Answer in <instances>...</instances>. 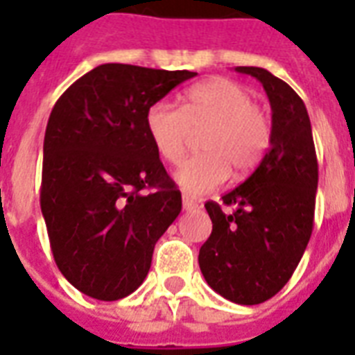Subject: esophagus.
Masks as SVG:
<instances>
[{
	"instance_id": "1",
	"label": "esophagus",
	"mask_w": 355,
	"mask_h": 355,
	"mask_svg": "<svg viewBox=\"0 0 355 355\" xmlns=\"http://www.w3.org/2000/svg\"><path fill=\"white\" fill-rule=\"evenodd\" d=\"M182 206L186 211H191V210H197L199 208V202L195 199H191L189 195H182Z\"/></svg>"
}]
</instances>
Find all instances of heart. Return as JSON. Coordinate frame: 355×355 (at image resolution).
Segmentation results:
<instances>
[{"label":"heart","mask_w":355,"mask_h":355,"mask_svg":"<svg viewBox=\"0 0 355 355\" xmlns=\"http://www.w3.org/2000/svg\"><path fill=\"white\" fill-rule=\"evenodd\" d=\"M145 128L162 160L177 164L191 132H199V155L175 171L186 193L200 195L221 186L232 169L252 171L263 160L272 138L267 114L252 94L232 79L216 77L191 86L182 107L158 101L145 114Z\"/></svg>","instance_id":"obj_1"}]
</instances>
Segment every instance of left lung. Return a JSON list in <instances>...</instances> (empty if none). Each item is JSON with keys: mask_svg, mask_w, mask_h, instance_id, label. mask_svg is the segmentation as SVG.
Instances as JSON below:
<instances>
[{"mask_svg": "<svg viewBox=\"0 0 355 355\" xmlns=\"http://www.w3.org/2000/svg\"><path fill=\"white\" fill-rule=\"evenodd\" d=\"M263 85L272 110L270 147L256 171L206 202L211 234L199 250L208 286L230 302L254 306L275 297L297 269L313 232L319 164L306 105L263 68L237 66Z\"/></svg>", "mask_w": 355, "mask_h": 355, "instance_id": "8db88e82", "label": "left lung"}]
</instances>
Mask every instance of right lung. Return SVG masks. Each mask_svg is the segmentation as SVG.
<instances>
[{
  "label": "right lung",
  "instance_id": "1",
  "mask_svg": "<svg viewBox=\"0 0 355 355\" xmlns=\"http://www.w3.org/2000/svg\"><path fill=\"white\" fill-rule=\"evenodd\" d=\"M195 71L101 64L51 110L40 206L66 280L97 300L136 291L182 197L153 147L145 114Z\"/></svg>",
  "mask_w": 355,
  "mask_h": 355
}]
</instances>
